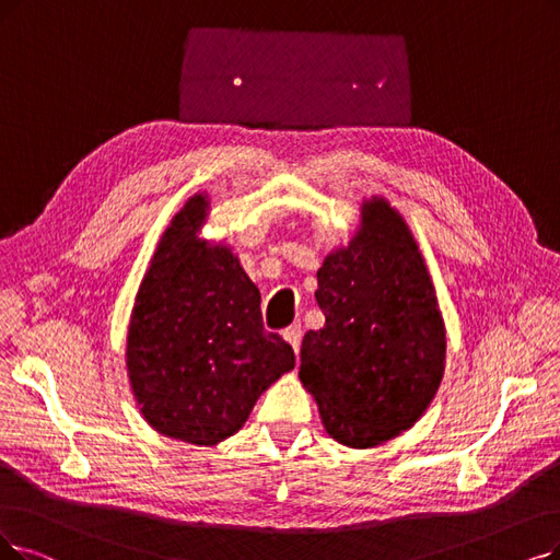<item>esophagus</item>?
Wrapping results in <instances>:
<instances>
[{"mask_svg": "<svg viewBox=\"0 0 560 560\" xmlns=\"http://www.w3.org/2000/svg\"><path fill=\"white\" fill-rule=\"evenodd\" d=\"M282 338H284L289 345H292V349L299 353V349H301V340H303V328H301V324L296 322V324H292L289 328H284Z\"/></svg>", "mask_w": 560, "mask_h": 560, "instance_id": "34e87169", "label": "esophagus"}]
</instances>
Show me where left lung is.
Wrapping results in <instances>:
<instances>
[{
  "mask_svg": "<svg viewBox=\"0 0 560 560\" xmlns=\"http://www.w3.org/2000/svg\"><path fill=\"white\" fill-rule=\"evenodd\" d=\"M326 324L307 330L299 378L328 436L374 448L413 428L445 368V326L407 220L363 199L361 228L317 271Z\"/></svg>",
  "mask_w": 560,
  "mask_h": 560,
  "instance_id": "1",
  "label": "left lung"
}]
</instances>
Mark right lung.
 <instances>
[{
	"label": "right lung",
	"instance_id": "add662e5",
	"mask_svg": "<svg viewBox=\"0 0 560 560\" xmlns=\"http://www.w3.org/2000/svg\"><path fill=\"white\" fill-rule=\"evenodd\" d=\"M209 195H192L163 232L140 282L126 370L155 432L218 445L259 395L294 370V349L261 324V296L230 245L199 236Z\"/></svg>",
	"mask_w": 560,
	"mask_h": 560
}]
</instances>
